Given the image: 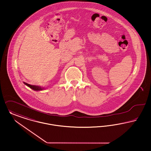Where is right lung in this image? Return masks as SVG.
I'll list each match as a JSON object with an SVG mask.
<instances>
[{
	"label": "right lung",
	"instance_id": "add662e5",
	"mask_svg": "<svg viewBox=\"0 0 151 151\" xmlns=\"http://www.w3.org/2000/svg\"><path fill=\"white\" fill-rule=\"evenodd\" d=\"M24 84L27 86H28V87L31 88L32 89H33V90H35V91H39V90H42L44 89V88H41V87L39 86H35V85H31L30 84H28V83H27L25 82H24Z\"/></svg>",
	"mask_w": 151,
	"mask_h": 151
}]
</instances>
